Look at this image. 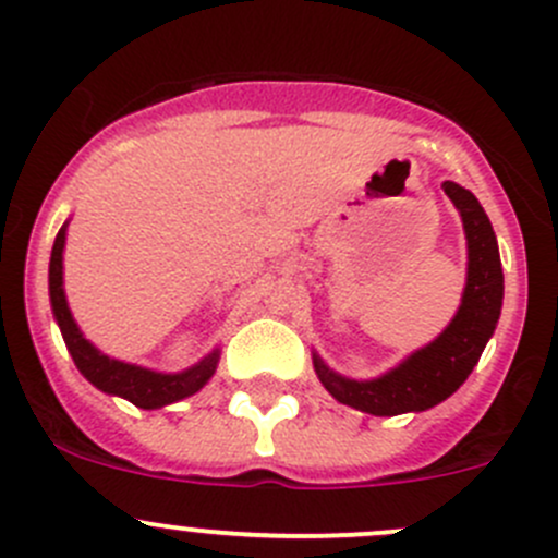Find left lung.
<instances>
[{
    "instance_id": "left-lung-1",
    "label": "left lung",
    "mask_w": 558,
    "mask_h": 558,
    "mask_svg": "<svg viewBox=\"0 0 558 558\" xmlns=\"http://www.w3.org/2000/svg\"><path fill=\"white\" fill-rule=\"evenodd\" d=\"M448 199L461 213L466 234V286L459 313L448 329L426 348L404 359L375 380H351L313 356V367L326 391L342 404L369 415H399L429 410L448 399L466 380L494 335L502 311V262L492 221L475 194L459 183H442Z\"/></svg>"
}]
</instances>
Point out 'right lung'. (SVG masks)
Listing matches in <instances>:
<instances>
[{
	"mask_svg": "<svg viewBox=\"0 0 558 558\" xmlns=\"http://www.w3.org/2000/svg\"><path fill=\"white\" fill-rule=\"evenodd\" d=\"M66 240V223L56 234L53 251H50V269H48V289H50V307H53L56 320H59L61 337L66 342V351L72 353V362L81 369L83 378L92 380L99 391L112 393V397H123L132 404L143 410L165 408V404L178 402V399L191 397L199 391L207 380L213 378L218 367V348L207 353L199 364L183 369V373L165 375L154 373V369L137 367V364L118 362V359L105 356L102 351L92 345L77 329L75 318H72L70 305L64 296V264H61V253H64Z\"/></svg>",
	"mask_w": 558,
	"mask_h": 558,
	"instance_id": "right-lung-1",
	"label": "right lung"
}]
</instances>
